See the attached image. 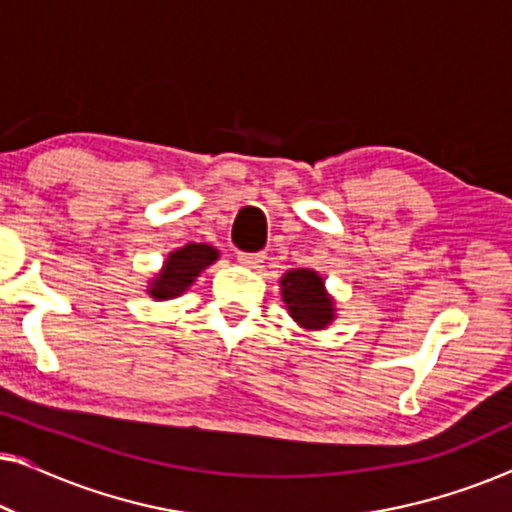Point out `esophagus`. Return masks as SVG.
I'll return each mask as SVG.
<instances>
[{
	"mask_svg": "<svg viewBox=\"0 0 512 512\" xmlns=\"http://www.w3.org/2000/svg\"><path fill=\"white\" fill-rule=\"evenodd\" d=\"M237 258H240V263L247 265V268H261L265 256L263 254H240Z\"/></svg>",
	"mask_w": 512,
	"mask_h": 512,
	"instance_id": "1",
	"label": "esophagus"
}]
</instances>
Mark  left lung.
I'll return each mask as SVG.
<instances>
[{"mask_svg":"<svg viewBox=\"0 0 512 512\" xmlns=\"http://www.w3.org/2000/svg\"><path fill=\"white\" fill-rule=\"evenodd\" d=\"M282 298L289 314L307 331H321L335 319L333 298L326 293L324 279L314 270L298 268L282 277Z\"/></svg>","mask_w":512,"mask_h":512,"instance_id":"1","label":"left lung"}]
</instances>
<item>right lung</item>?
I'll use <instances>...</instances> for the list:
<instances>
[{
  "label": "right lung",
  "instance_id": "add662e5",
  "mask_svg": "<svg viewBox=\"0 0 512 512\" xmlns=\"http://www.w3.org/2000/svg\"><path fill=\"white\" fill-rule=\"evenodd\" d=\"M219 258V251L209 244H186L177 251H172L165 258L163 270L151 279L149 284V296L156 300H170L184 293L188 286L195 282V277H200V272L212 265Z\"/></svg>",
  "mask_w": 512,
  "mask_h": 512
}]
</instances>
